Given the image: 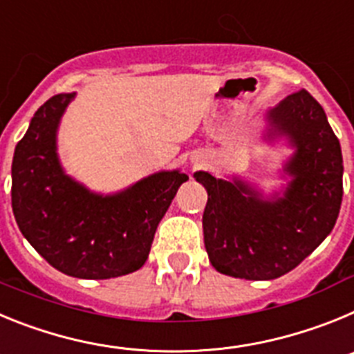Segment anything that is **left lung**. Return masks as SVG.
Instances as JSON below:
<instances>
[{
  "mask_svg": "<svg viewBox=\"0 0 354 354\" xmlns=\"http://www.w3.org/2000/svg\"><path fill=\"white\" fill-rule=\"evenodd\" d=\"M268 120L296 145L283 198L264 202L241 180L195 174L207 189L202 223L209 261L228 277L273 280L289 273L331 232L342 204V152L323 106L301 88Z\"/></svg>",
  "mask_w": 354,
  "mask_h": 354,
  "instance_id": "obj_1",
  "label": "left lung"
}]
</instances>
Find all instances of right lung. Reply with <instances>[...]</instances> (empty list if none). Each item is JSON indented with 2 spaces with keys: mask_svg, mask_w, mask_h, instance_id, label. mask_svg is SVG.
Here are the masks:
<instances>
[{
  "mask_svg": "<svg viewBox=\"0 0 354 354\" xmlns=\"http://www.w3.org/2000/svg\"><path fill=\"white\" fill-rule=\"evenodd\" d=\"M74 93L35 111L12 162V209L30 245L53 268L76 278L122 277L145 264L156 228L189 177L159 171L115 196L68 179L56 158V127Z\"/></svg>",
  "mask_w": 354,
  "mask_h": 354,
  "instance_id": "right-lung-1",
  "label": "right lung"
}]
</instances>
